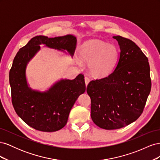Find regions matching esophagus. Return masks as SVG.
<instances>
[{
	"instance_id": "obj_1",
	"label": "esophagus",
	"mask_w": 160,
	"mask_h": 160,
	"mask_svg": "<svg viewBox=\"0 0 160 160\" xmlns=\"http://www.w3.org/2000/svg\"><path fill=\"white\" fill-rule=\"evenodd\" d=\"M89 81H90V79H89V77H85V82L86 86H88V83H89Z\"/></svg>"
}]
</instances>
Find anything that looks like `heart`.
Listing matches in <instances>:
<instances>
[{
  "instance_id": "b5f03b06",
  "label": "heart",
  "mask_w": 160,
  "mask_h": 160,
  "mask_svg": "<svg viewBox=\"0 0 160 160\" xmlns=\"http://www.w3.org/2000/svg\"><path fill=\"white\" fill-rule=\"evenodd\" d=\"M118 56V49L115 45L92 39L84 42L80 47L77 62H89L90 73L96 77H103L113 71Z\"/></svg>"
}]
</instances>
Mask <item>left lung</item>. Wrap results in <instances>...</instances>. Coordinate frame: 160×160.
Here are the masks:
<instances>
[{"label":"left lung","mask_w":160,"mask_h":160,"mask_svg":"<svg viewBox=\"0 0 160 160\" xmlns=\"http://www.w3.org/2000/svg\"><path fill=\"white\" fill-rule=\"evenodd\" d=\"M113 38L120 48L115 69L105 78L90 81L87 88L91 119L105 129L122 128L137 120L152 87L148 59L140 48L128 38Z\"/></svg>","instance_id":"8db88e82"}]
</instances>
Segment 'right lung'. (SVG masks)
Returning <instances> with one entry per match:
<instances>
[{
    "mask_svg": "<svg viewBox=\"0 0 160 160\" xmlns=\"http://www.w3.org/2000/svg\"><path fill=\"white\" fill-rule=\"evenodd\" d=\"M41 45L74 55L77 38L72 35L48 38L39 35L32 38L22 47L13 60L9 72L12 103L17 114L30 127L38 131L52 132L67 124L70 111L79 96L85 93L84 76L61 79L45 91L32 89L28 86L26 69L29 61L41 49Z\"/></svg>",
    "mask_w": 160,
    "mask_h": 160,
    "instance_id": "obj_1",
    "label": "right lung"
}]
</instances>
